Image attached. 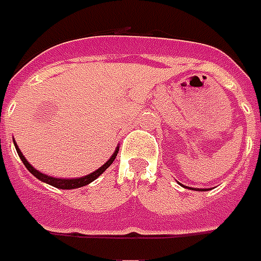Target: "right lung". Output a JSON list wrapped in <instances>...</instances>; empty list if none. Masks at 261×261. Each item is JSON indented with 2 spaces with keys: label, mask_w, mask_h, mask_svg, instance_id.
Returning a JSON list of instances; mask_svg holds the SVG:
<instances>
[{
  "label": "right lung",
  "mask_w": 261,
  "mask_h": 261,
  "mask_svg": "<svg viewBox=\"0 0 261 261\" xmlns=\"http://www.w3.org/2000/svg\"><path fill=\"white\" fill-rule=\"evenodd\" d=\"M14 144H15V141H14ZM15 148H17V153H18L19 159H21V161L24 163V166L27 167V170L31 173V174L34 175V177H37L38 180H41V181L47 182V184H49V186H53V187H57V189H63V190H71V189H79V187H83V186H87V184H90L91 181H94L98 175H101L106 170H107L111 164H113V161L116 160V155L117 153H118V148H117L116 151H114V154L111 155V159L104 164V166H101L98 170H95L94 173H91V174L86 175V177H81V178H56V177H51V175H45L42 174V173H40L38 170H35V168L27 161V159L22 155V153L19 151L18 145L15 144Z\"/></svg>",
  "instance_id": "right-lung-1"
}]
</instances>
